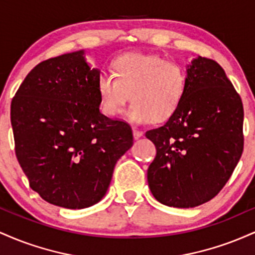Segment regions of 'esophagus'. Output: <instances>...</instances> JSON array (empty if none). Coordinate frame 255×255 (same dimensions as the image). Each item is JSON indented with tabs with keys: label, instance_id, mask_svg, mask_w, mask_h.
<instances>
[{
	"label": "esophagus",
	"instance_id": "1",
	"mask_svg": "<svg viewBox=\"0 0 255 255\" xmlns=\"http://www.w3.org/2000/svg\"><path fill=\"white\" fill-rule=\"evenodd\" d=\"M142 131L141 130H139V129H136V128H133V136H134V139H139V137H141L142 136Z\"/></svg>",
	"mask_w": 255,
	"mask_h": 255
}]
</instances>
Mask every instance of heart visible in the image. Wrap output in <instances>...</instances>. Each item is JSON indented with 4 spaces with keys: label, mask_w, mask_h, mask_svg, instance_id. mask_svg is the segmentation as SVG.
I'll return each instance as SVG.
<instances>
[{
    "label": "heart",
    "mask_w": 255,
    "mask_h": 255,
    "mask_svg": "<svg viewBox=\"0 0 255 255\" xmlns=\"http://www.w3.org/2000/svg\"><path fill=\"white\" fill-rule=\"evenodd\" d=\"M110 74L98 79V96L107 115L119 116L128 102V118L135 124L166 121L180 108L186 93L183 67L158 55L125 54L111 63Z\"/></svg>",
    "instance_id": "obj_1"
}]
</instances>
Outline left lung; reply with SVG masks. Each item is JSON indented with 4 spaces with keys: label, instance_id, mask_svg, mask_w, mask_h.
Instances as JSON below:
<instances>
[{
    "label": "left lung",
    "instance_id": "8db88e82",
    "mask_svg": "<svg viewBox=\"0 0 255 255\" xmlns=\"http://www.w3.org/2000/svg\"><path fill=\"white\" fill-rule=\"evenodd\" d=\"M244 107L216 61L198 56L187 66V87L176 113L146 131L157 148L148 166L153 197L189 209L221 192L244 151Z\"/></svg>",
    "mask_w": 255,
    "mask_h": 255
}]
</instances>
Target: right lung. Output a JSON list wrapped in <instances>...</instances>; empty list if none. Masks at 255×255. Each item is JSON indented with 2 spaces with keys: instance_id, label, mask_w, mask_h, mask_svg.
Returning <instances> with one entry per match:
<instances>
[{
  "instance_id": "add662e5",
  "label": "right lung",
  "mask_w": 255,
  "mask_h": 255,
  "mask_svg": "<svg viewBox=\"0 0 255 255\" xmlns=\"http://www.w3.org/2000/svg\"><path fill=\"white\" fill-rule=\"evenodd\" d=\"M98 69L85 51L37 64L10 105L15 154L45 201L80 210L102 200L116 162L133 145L129 125L99 111Z\"/></svg>"
}]
</instances>
